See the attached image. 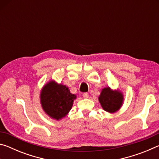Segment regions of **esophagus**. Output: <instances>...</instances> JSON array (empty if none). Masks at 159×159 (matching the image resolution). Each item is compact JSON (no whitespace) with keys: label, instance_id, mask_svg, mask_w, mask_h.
<instances>
[{"label":"esophagus","instance_id":"esophagus-1","mask_svg":"<svg viewBox=\"0 0 159 159\" xmlns=\"http://www.w3.org/2000/svg\"><path fill=\"white\" fill-rule=\"evenodd\" d=\"M83 98H88V97H89V95H88V94L87 93H84L83 94Z\"/></svg>","mask_w":159,"mask_h":159}]
</instances>
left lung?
<instances>
[{"mask_svg":"<svg viewBox=\"0 0 159 159\" xmlns=\"http://www.w3.org/2000/svg\"><path fill=\"white\" fill-rule=\"evenodd\" d=\"M99 100L102 108L105 111L114 113L119 109L121 106L123 95L118 91L114 92L110 88H106L102 90Z\"/></svg>","mask_w":159,"mask_h":159,"instance_id":"8db88e82","label":"left lung"}]
</instances>
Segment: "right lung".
<instances>
[{"mask_svg": "<svg viewBox=\"0 0 159 159\" xmlns=\"http://www.w3.org/2000/svg\"><path fill=\"white\" fill-rule=\"evenodd\" d=\"M76 95L70 93L66 85L51 81L43 88L41 104L44 111L55 119H61L71 109Z\"/></svg>", "mask_w": 159, "mask_h": 159, "instance_id": "1", "label": "right lung"}]
</instances>
